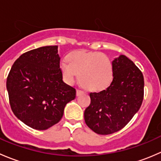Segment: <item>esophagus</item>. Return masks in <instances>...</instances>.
<instances>
[{
	"label": "esophagus",
	"instance_id": "34e87169",
	"mask_svg": "<svg viewBox=\"0 0 161 161\" xmlns=\"http://www.w3.org/2000/svg\"><path fill=\"white\" fill-rule=\"evenodd\" d=\"M83 93H84V92H83V91H82V90H78L77 91H76V96H77V97L82 95V94H83Z\"/></svg>",
	"mask_w": 161,
	"mask_h": 161
}]
</instances>
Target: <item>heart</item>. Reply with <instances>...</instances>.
Returning a JSON list of instances; mask_svg holds the SVG:
<instances>
[{
  "label": "heart",
  "mask_w": 161,
  "mask_h": 161,
  "mask_svg": "<svg viewBox=\"0 0 161 161\" xmlns=\"http://www.w3.org/2000/svg\"><path fill=\"white\" fill-rule=\"evenodd\" d=\"M62 75L72 83L79 75L81 85L90 91L108 88L113 80V64L109 57L100 52L78 51L67 56L60 63Z\"/></svg>",
  "instance_id": "heart-1"
}]
</instances>
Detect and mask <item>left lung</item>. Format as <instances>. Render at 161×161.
Masks as SVG:
<instances>
[{"instance_id":"1","label":"left lung","mask_w":161,"mask_h":161,"mask_svg":"<svg viewBox=\"0 0 161 161\" xmlns=\"http://www.w3.org/2000/svg\"><path fill=\"white\" fill-rule=\"evenodd\" d=\"M113 81L106 90L91 92L84 112L86 124L94 132L109 135L125 127L142 105L144 79L137 66L125 55L112 61Z\"/></svg>"}]
</instances>
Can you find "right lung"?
I'll use <instances>...</instances> for the list:
<instances>
[{
  "instance_id": "1",
  "label": "right lung",
  "mask_w": 161,
  "mask_h": 161,
  "mask_svg": "<svg viewBox=\"0 0 161 161\" xmlns=\"http://www.w3.org/2000/svg\"><path fill=\"white\" fill-rule=\"evenodd\" d=\"M58 46H46L21 55L7 79L14 114L32 129L46 130L58 123L76 91L62 80Z\"/></svg>"
}]
</instances>
